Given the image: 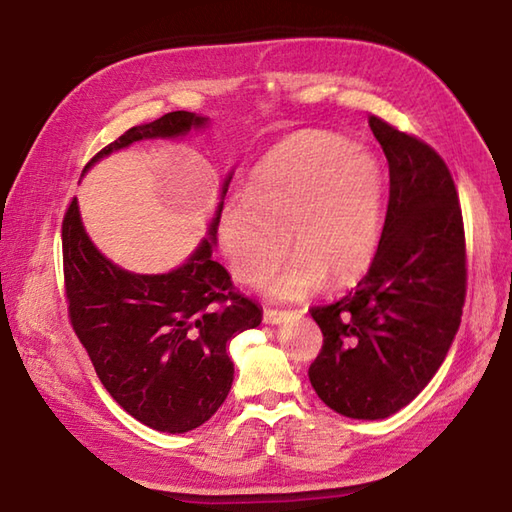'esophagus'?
I'll return each instance as SVG.
<instances>
[{"label":"esophagus","mask_w":512,"mask_h":512,"mask_svg":"<svg viewBox=\"0 0 512 512\" xmlns=\"http://www.w3.org/2000/svg\"><path fill=\"white\" fill-rule=\"evenodd\" d=\"M288 317V312L284 310H264V323L266 325H279L281 321H284Z\"/></svg>","instance_id":"obj_1"}]
</instances>
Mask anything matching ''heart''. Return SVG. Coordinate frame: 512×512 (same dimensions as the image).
<instances>
[{"label":"heart","mask_w":512,"mask_h":512,"mask_svg":"<svg viewBox=\"0 0 512 512\" xmlns=\"http://www.w3.org/2000/svg\"><path fill=\"white\" fill-rule=\"evenodd\" d=\"M383 173L372 154L334 134H299L270 151L242 198L224 204L217 237L235 277L262 281L275 301H297L361 277L380 233ZM285 237L281 238L280 235Z\"/></svg>","instance_id":"1"}]
</instances>
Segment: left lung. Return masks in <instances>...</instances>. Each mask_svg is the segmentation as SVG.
<instances>
[{
  "label": "left lung",
  "mask_w": 512,
  "mask_h": 512,
  "mask_svg": "<svg viewBox=\"0 0 512 512\" xmlns=\"http://www.w3.org/2000/svg\"><path fill=\"white\" fill-rule=\"evenodd\" d=\"M389 204L367 275L343 299L312 308L323 347L310 365L317 396L345 418L383 420L436 376L466 295L464 224L444 160L376 116Z\"/></svg>",
  "instance_id": "left-lung-1"
}]
</instances>
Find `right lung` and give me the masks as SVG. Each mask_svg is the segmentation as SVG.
<instances>
[{
	"mask_svg": "<svg viewBox=\"0 0 512 512\" xmlns=\"http://www.w3.org/2000/svg\"><path fill=\"white\" fill-rule=\"evenodd\" d=\"M209 125L200 114L169 112L127 129L85 165L83 176L105 156L140 140H176ZM233 173L222 180L206 237L169 273L140 275L107 259L85 231L76 198L63 220L72 328L110 396L129 416L162 433L198 429L220 409L235 374L228 341L262 323V310L235 295L231 275L213 259Z\"/></svg>",
	"mask_w": 512,
	"mask_h": 512,
	"instance_id": "obj_1",
	"label": "right lung"
}]
</instances>
